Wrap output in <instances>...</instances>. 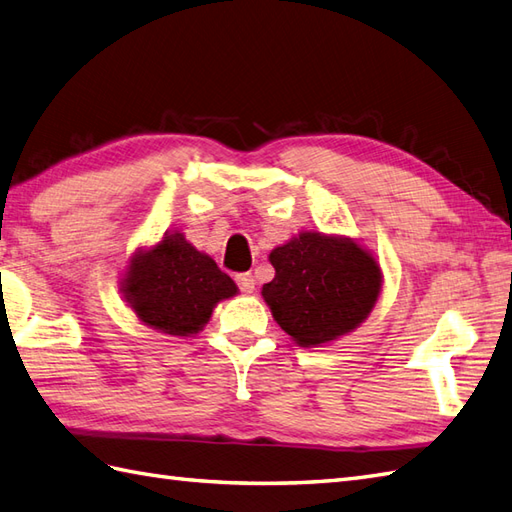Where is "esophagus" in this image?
<instances>
[{
  "instance_id": "1",
  "label": "esophagus",
  "mask_w": 512,
  "mask_h": 512,
  "mask_svg": "<svg viewBox=\"0 0 512 512\" xmlns=\"http://www.w3.org/2000/svg\"><path fill=\"white\" fill-rule=\"evenodd\" d=\"M234 280H236L238 289H241L243 293H252L254 287H256V282H254V276H252V274H238Z\"/></svg>"
}]
</instances>
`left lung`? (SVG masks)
<instances>
[{"label":"left lung","mask_w":512,"mask_h":512,"mask_svg":"<svg viewBox=\"0 0 512 512\" xmlns=\"http://www.w3.org/2000/svg\"><path fill=\"white\" fill-rule=\"evenodd\" d=\"M276 276L263 298L302 348L333 342L366 320L381 293L377 260L350 238L302 232L269 254Z\"/></svg>","instance_id":"1"}]
</instances>
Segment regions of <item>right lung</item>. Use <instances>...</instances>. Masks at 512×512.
<instances>
[{
	"label": "right lung",
	"mask_w": 512,
	"mask_h": 512,
	"mask_svg": "<svg viewBox=\"0 0 512 512\" xmlns=\"http://www.w3.org/2000/svg\"><path fill=\"white\" fill-rule=\"evenodd\" d=\"M122 291L146 326L188 337L208 324L214 306L236 295V285L210 256L175 232L131 258Z\"/></svg>",
	"instance_id": "1"
}]
</instances>
